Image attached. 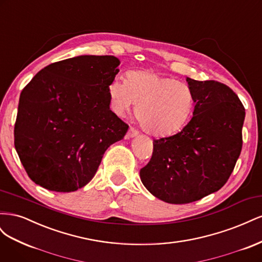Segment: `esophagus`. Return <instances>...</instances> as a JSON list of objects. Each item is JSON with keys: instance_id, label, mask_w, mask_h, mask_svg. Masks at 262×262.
<instances>
[{"instance_id": "34e87169", "label": "esophagus", "mask_w": 262, "mask_h": 262, "mask_svg": "<svg viewBox=\"0 0 262 262\" xmlns=\"http://www.w3.org/2000/svg\"><path fill=\"white\" fill-rule=\"evenodd\" d=\"M138 134H139V131L136 128H133V126H130V129L128 130V137L133 138V137H137Z\"/></svg>"}]
</instances>
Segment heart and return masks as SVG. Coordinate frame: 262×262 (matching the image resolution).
I'll return each mask as SVG.
<instances>
[{"label":"heart","mask_w":262,"mask_h":262,"mask_svg":"<svg viewBox=\"0 0 262 262\" xmlns=\"http://www.w3.org/2000/svg\"><path fill=\"white\" fill-rule=\"evenodd\" d=\"M108 93L118 115L138 105V121L154 137H169L180 131L194 106L193 92L187 84L150 70L130 71L124 82L110 83Z\"/></svg>","instance_id":"b5f03b06"}]
</instances>
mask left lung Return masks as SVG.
I'll return each mask as SVG.
<instances>
[{"label": "left lung", "instance_id": "left-lung-1", "mask_svg": "<svg viewBox=\"0 0 262 262\" xmlns=\"http://www.w3.org/2000/svg\"><path fill=\"white\" fill-rule=\"evenodd\" d=\"M187 82L194 95L193 117L175 136L154 140L152 157L140 170L148 191L172 204L220 190L243 147L245 108L236 93L217 81Z\"/></svg>", "mask_w": 262, "mask_h": 262}]
</instances>
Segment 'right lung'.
<instances>
[{
	"mask_svg": "<svg viewBox=\"0 0 262 262\" xmlns=\"http://www.w3.org/2000/svg\"><path fill=\"white\" fill-rule=\"evenodd\" d=\"M114 55L54 62L24 87L14 144L27 175L51 191L71 192L96 173L106 149L129 125L109 108L119 72Z\"/></svg>",
	"mask_w": 262,
	"mask_h": 262,
	"instance_id": "1",
	"label": "right lung"
}]
</instances>
